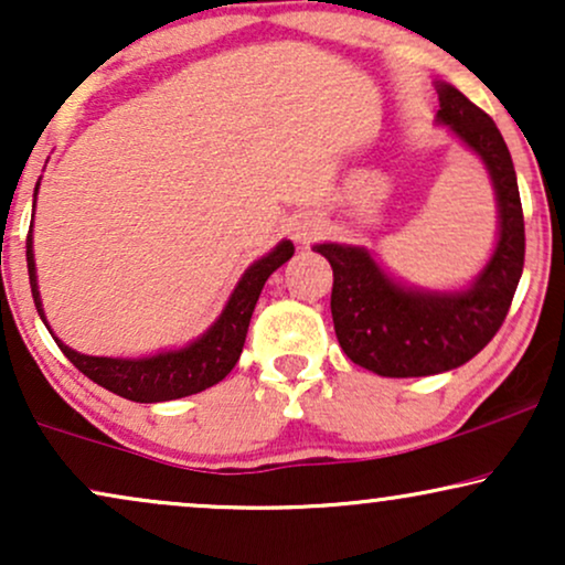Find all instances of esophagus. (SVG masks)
I'll return each mask as SVG.
<instances>
[{"label":"esophagus","mask_w":565,"mask_h":565,"mask_svg":"<svg viewBox=\"0 0 565 565\" xmlns=\"http://www.w3.org/2000/svg\"><path fill=\"white\" fill-rule=\"evenodd\" d=\"M318 232H320L318 221H302V224H299L297 230H295V239L302 242V245H307V242L316 237Z\"/></svg>","instance_id":"34e87169"}]
</instances>
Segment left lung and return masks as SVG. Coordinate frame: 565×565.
<instances>
[{
	"label": "left lung",
	"mask_w": 565,
	"mask_h": 565,
	"mask_svg": "<svg viewBox=\"0 0 565 565\" xmlns=\"http://www.w3.org/2000/svg\"><path fill=\"white\" fill-rule=\"evenodd\" d=\"M438 93V119L484 161L501 209V237L480 278L467 291L427 295L391 281L365 249L316 245L333 268L335 339L354 365L383 377L446 373L480 354L509 316L524 270V211L503 135L454 85L440 83Z\"/></svg>",
	"instance_id": "left-lung-1"
}]
</instances>
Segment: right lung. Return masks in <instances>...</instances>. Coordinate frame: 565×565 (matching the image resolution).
Here are the masks:
<instances>
[{
  "label": "right lung",
  "instance_id": "right-lung-1",
  "mask_svg": "<svg viewBox=\"0 0 565 565\" xmlns=\"http://www.w3.org/2000/svg\"><path fill=\"white\" fill-rule=\"evenodd\" d=\"M291 255H295V245H291L289 239H284L274 253H268L266 258L253 263V266L247 268V274L242 276L237 289H234L230 302H226L221 318L211 326V331L205 333L203 339H198L195 344L177 349V352H163L156 356H146V360H111V356L77 354L75 349L64 347L60 339L54 341L60 344L62 354L67 356L83 375H88L93 383L111 391V394L130 398V402L156 404L200 394V391L224 381V377L232 373V367L237 365L242 347H245L249 318H253L263 284H266L268 276L274 274L278 266H284ZM25 258L35 310H39L41 320L46 323L44 310H41L39 284H35L31 232H28L25 239Z\"/></svg>",
  "mask_w": 565,
  "mask_h": 565
}]
</instances>
